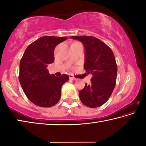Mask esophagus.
I'll return each instance as SVG.
<instances>
[{
  "label": "esophagus",
  "mask_w": 146,
  "mask_h": 146,
  "mask_svg": "<svg viewBox=\"0 0 146 146\" xmlns=\"http://www.w3.org/2000/svg\"><path fill=\"white\" fill-rule=\"evenodd\" d=\"M69 77H70V79H71V80H76V79H77L76 78H75L73 75H71V74L70 75H69Z\"/></svg>",
  "instance_id": "1"
}]
</instances>
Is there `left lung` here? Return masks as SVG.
Returning <instances> with one entry per match:
<instances>
[{
  "label": "left lung",
  "instance_id": "1",
  "mask_svg": "<svg viewBox=\"0 0 146 146\" xmlns=\"http://www.w3.org/2000/svg\"><path fill=\"white\" fill-rule=\"evenodd\" d=\"M71 38L80 40L84 46V68L93 76L90 84L86 83L79 91V97L86 106L100 107L108 100L116 85L117 65L114 54L110 47L95 36H73Z\"/></svg>",
  "mask_w": 146,
  "mask_h": 146
}]
</instances>
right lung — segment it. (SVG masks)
<instances>
[{
    "instance_id": "1",
    "label": "right lung",
    "mask_w": 146,
    "mask_h": 146,
    "mask_svg": "<svg viewBox=\"0 0 146 146\" xmlns=\"http://www.w3.org/2000/svg\"><path fill=\"white\" fill-rule=\"evenodd\" d=\"M67 37L44 36L29 44L20 61L19 79L28 99L36 106L49 108L60 98L61 88L69 76L49 75L46 68L55 60L54 50Z\"/></svg>"
}]
</instances>
